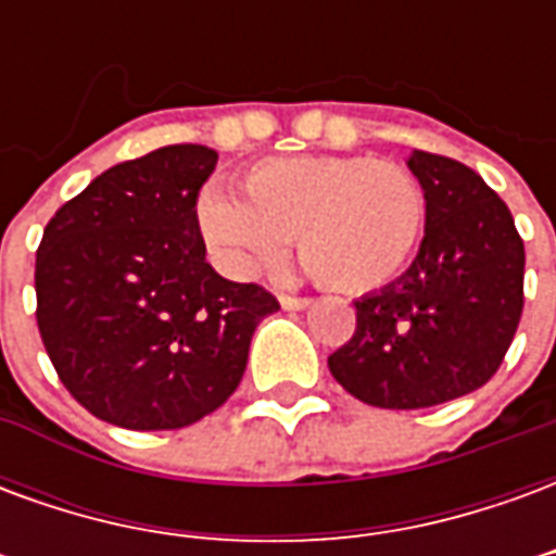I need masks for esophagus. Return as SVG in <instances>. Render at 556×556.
I'll return each instance as SVG.
<instances>
[{
	"instance_id": "1",
	"label": "esophagus",
	"mask_w": 556,
	"mask_h": 556,
	"mask_svg": "<svg viewBox=\"0 0 556 556\" xmlns=\"http://www.w3.org/2000/svg\"><path fill=\"white\" fill-rule=\"evenodd\" d=\"M279 306H282L286 313H301V309H306V306H313V301H309V298H294V294H282V298H279Z\"/></svg>"
}]
</instances>
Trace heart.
Returning <instances> with one entry per match:
<instances>
[{
	"label": "heart",
	"mask_w": 556,
	"mask_h": 556,
	"mask_svg": "<svg viewBox=\"0 0 556 556\" xmlns=\"http://www.w3.org/2000/svg\"><path fill=\"white\" fill-rule=\"evenodd\" d=\"M235 199L207 187L195 205L199 235L229 277L253 279L289 253L325 289L366 294L410 265L426 229V190L399 163L277 157L243 172Z\"/></svg>",
	"instance_id": "heart-1"
}]
</instances>
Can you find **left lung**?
I'll list each match as a JSON object with an SVG mask.
<instances>
[{
  "label": "left lung",
  "instance_id": "left-lung-1",
  "mask_svg": "<svg viewBox=\"0 0 556 556\" xmlns=\"http://www.w3.org/2000/svg\"><path fill=\"white\" fill-rule=\"evenodd\" d=\"M426 190L417 258L357 309L354 337L327 357L339 384L375 408H431L489 381L525 309V241L509 207L458 160L410 151Z\"/></svg>",
  "mask_w": 556,
  "mask_h": 556
}]
</instances>
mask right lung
I'll return each instance as SVG.
<instances>
[{"mask_svg":"<svg viewBox=\"0 0 556 556\" xmlns=\"http://www.w3.org/2000/svg\"><path fill=\"white\" fill-rule=\"evenodd\" d=\"M207 146L127 160L55 211L35 255L38 330L67 393L134 431L184 429L238 390L279 303L205 262L195 199Z\"/></svg>","mask_w":556,"mask_h":556,"instance_id":"1","label":"right lung"}]
</instances>
